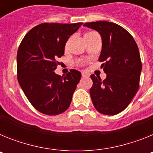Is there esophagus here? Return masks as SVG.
<instances>
[{
  "instance_id": "34e87169",
  "label": "esophagus",
  "mask_w": 153,
  "mask_h": 153,
  "mask_svg": "<svg viewBox=\"0 0 153 153\" xmlns=\"http://www.w3.org/2000/svg\"><path fill=\"white\" fill-rule=\"evenodd\" d=\"M82 76L83 77H86V76H89V74L86 72H82Z\"/></svg>"
}]
</instances>
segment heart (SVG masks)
<instances>
[{"instance_id": "heart-1", "label": "heart", "mask_w": 153, "mask_h": 153, "mask_svg": "<svg viewBox=\"0 0 153 153\" xmlns=\"http://www.w3.org/2000/svg\"><path fill=\"white\" fill-rule=\"evenodd\" d=\"M97 36H99L98 33H97V32H95V31H89V32H87L86 33H85L84 38L86 42H88L89 40H92V39H93L94 37H97ZM77 63H79V65L84 64V61H83V60H79Z\"/></svg>"}]
</instances>
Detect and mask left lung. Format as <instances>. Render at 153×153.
Segmentation results:
<instances>
[{
    "label": "left lung",
    "instance_id": "8db88e82",
    "mask_svg": "<svg viewBox=\"0 0 153 153\" xmlns=\"http://www.w3.org/2000/svg\"><path fill=\"white\" fill-rule=\"evenodd\" d=\"M83 26L99 32L102 42L99 60L103 62L106 78L90 76L93 106L102 114H118L130 103L140 86L142 63L137 44L126 30L114 23L97 21Z\"/></svg>",
    "mask_w": 153,
    "mask_h": 153
}]
</instances>
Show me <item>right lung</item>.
Listing matches in <instances>:
<instances>
[{"label": "right lung", "mask_w": 153, "mask_h": 153, "mask_svg": "<svg viewBox=\"0 0 153 153\" xmlns=\"http://www.w3.org/2000/svg\"><path fill=\"white\" fill-rule=\"evenodd\" d=\"M83 23L39 24L24 36L17 54V79L32 106L49 116L67 110L80 80L81 73L70 70L66 76L55 74L64 54L65 44Z\"/></svg>", "instance_id": "add662e5"}]
</instances>
